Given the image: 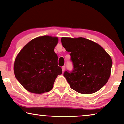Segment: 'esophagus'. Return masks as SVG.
I'll return each instance as SVG.
<instances>
[{
	"instance_id": "obj_1",
	"label": "esophagus",
	"mask_w": 124,
	"mask_h": 124,
	"mask_svg": "<svg viewBox=\"0 0 124 124\" xmlns=\"http://www.w3.org/2000/svg\"><path fill=\"white\" fill-rule=\"evenodd\" d=\"M62 72H63L65 70V66H63V67H62Z\"/></svg>"
}]
</instances>
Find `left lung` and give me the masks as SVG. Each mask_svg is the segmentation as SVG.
Returning <instances> with one entry per match:
<instances>
[{
	"mask_svg": "<svg viewBox=\"0 0 124 124\" xmlns=\"http://www.w3.org/2000/svg\"><path fill=\"white\" fill-rule=\"evenodd\" d=\"M61 43L70 52L73 70L63 75L71 89L82 94L98 91L107 83L112 66L110 56L98 44L84 38L63 37Z\"/></svg>",
	"mask_w": 124,
	"mask_h": 124,
	"instance_id": "obj_1",
	"label": "left lung"
}]
</instances>
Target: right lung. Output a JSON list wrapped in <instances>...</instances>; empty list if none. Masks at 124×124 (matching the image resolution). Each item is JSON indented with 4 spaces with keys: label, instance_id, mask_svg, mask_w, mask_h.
<instances>
[{
    "label": "right lung",
    "instance_id": "obj_1",
    "mask_svg": "<svg viewBox=\"0 0 124 124\" xmlns=\"http://www.w3.org/2000/svg\"><path fill=\"white\" fill-rule=\"evenodd\" d=\"M57 43V37H38L18 54L14 63L15 75L27 91L37 94L49 92L57 75L62 74L54 51Z\"/></svg>",
    "mask_w": 124,
    "mask_h": 124
}]
</instances>
